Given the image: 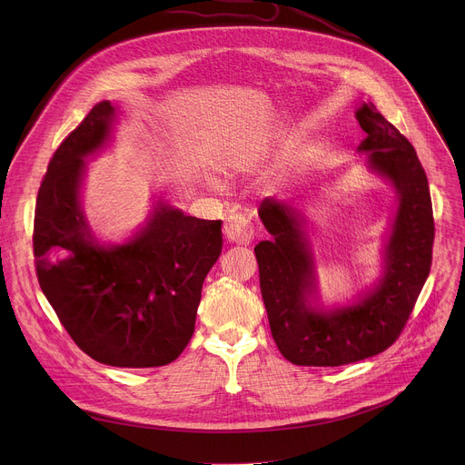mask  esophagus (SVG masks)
<instances>
[{
  "label": "esophagus",
  "instance_id": "obj_1",
  "mask_svg": "<svg viewBox=\"0 0 465 465\" xmlns=\"http://www.w3.org/2000/svg\"><path fill=\"white\" fill-rule=\"evenodd\" d=\"M223 232L230 242H237V244H248L253 239V226L250 219L242 213L228 215Z\"/></svg>",
  "mask_w": 465,
  "mask_h": 465
}]
</instances>
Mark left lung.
Returning a JSON list of instances; mask_svg holds the SVG:
<instances>
[{
	"label": "left lung",
	"instance_id": "obj_1",
	"mask_svg": "<svg viewBox=\"0 0 465 465\" xmlns=\"http://www.w3.org/2000/svg\"><path fill=\"white\" fill-rule=\"evenodd\" d=\"M357 119L366 132L359 149L370 153V167L390 178L400 194L384 276L370 296L331 314L309 309L312 259L298 213L272 196L262 198L257 210L272 235L253 248L261 296L278 350L296 366H342L390 348L403 333L430 272L434 217L416 149L373 104L364 103Z\"/></svg>",
	"mask_w": 465,
	"mask_h": 465
}]
</instances>
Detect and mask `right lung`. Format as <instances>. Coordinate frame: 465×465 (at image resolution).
Segmentation results:
<instances>
[{"label":"right lung","instance_id":"1","mask_svg":"<svg viewBox=\"0 0 465 465\" xmlns=\"http://www.w3.org/2000/svg\"><path fill=\"white\" fill-rule=\"evenodd\" d=\"M114 106L95 104L54 151L42 178L33 228L42 292L74 342L117 368L178 359L194 333L203 283L223 250V221L158 204L132 241L101 248L79 208L84 156L108 140Z\"/></svg>","mask_w":465,"mask_h":465}]
</instances>
